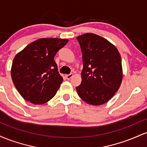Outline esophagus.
<instances>
[{"label":"esophagus","mask_w":147,"mask_h":147,"mask_svg":"<svg viewBox=\"0 0 147 147\" xmlns=\"http://www.w3.org/2000/svg\"><path fill=\"white\" fill-rule=\"evenodd\" d=\"M72 76H73V74H72V73H70V74H69V75H65V77H66V79H71V78H72Z\"/></svg>","instance_id":"esophagus-1"}]
</instances>
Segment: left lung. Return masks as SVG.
<instances>
[{
  "label": "left lung",
  "instance_id": "8db88e82",
  "mask_svg": "<svg viewBox=\"0 0 147 147\" xmlns=\"http://www.w3.org/2000/svg\"><path fill=\"white\" fill-rule=\"evenodd\" d=\"M77 39L83 61L77 94L88 104L102 105L113 97L122 83L120 55L112 43L95 34H84Z\"/></svg>",
  "mask_w": 147,
  "mask_h": 147
}]
</instances>
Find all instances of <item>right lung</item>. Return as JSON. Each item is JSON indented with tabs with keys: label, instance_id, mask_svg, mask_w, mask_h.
<instances>
[{
	"label": "right lung",
	"instance_id": "1",
	"mask_svg": "<svg viewBox=\"0 0 147 147\" xmlns=\"http://www.w3.org/2000/svg\"><path fill=\"white\" fill-rule=\"evenodd\" d=\"M68 41L57 38H40L15 56L11 65V79L25 100L42 104L56 95L63 78L54 58Z\"/></svg>",
	"mask_w": 147,
	"mask_h": 147
}]
</instances>
